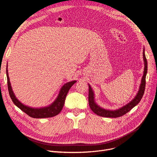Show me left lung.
I'll list each match as a JSON object with an SVG mask.
<instances>
[{"label":"left lung","instance_id":"left-lung-1","mask_svg":"<svg viewBox=\"0 0 157 157\" xmlns=\"http://www.w3.org/2000/svg\"><path fill=\"white\" fill-rule=\"evenodd\" d=\"M143 59L144 62V74L141 80V84L140 85L139 90L135 97L134 99L132 101L130 102L127 104V105H124L120 109L116 110V111H109L106 110L103 108H100L99 106L97 105L95 101H94V94L93 92V90L91 88V86L89 85V94H88V102L89 105L90 107V109L92 111L95 113L96 114L98 115V116L105 117V118H117L127 113L128 111H130L134 107H135L137 104H139L140 101L141 100V98L144 95V90H145V86H146V76L147 74V60L144 53V49H143Z\"/></svg>","mask_w":157,"mask_h":157}]
</instances>
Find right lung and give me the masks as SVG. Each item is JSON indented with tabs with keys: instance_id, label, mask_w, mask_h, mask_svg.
<instances>
[{
	"instance_id": "right-lung-1",
	"label": "right lung",
	"mask_w": 157,
	"mask_h": 157,
	"mask_svg": "<svg viewBox=\"0 0 157 157\" xmlns=\"http://www.w3.org/2000/svg\"><path fill=\"white\" fill-rule=\"evenodd\" d=\"M6 74L7 79L8 91H9L10 97L12 99L13 103L21 111L28 114L29 117L34 118H51L56 116L57 114H59L63 108V106L65 103V97L69 92V89L76 82V81H72L71 82H69V83L65 84L61 88L60 94L59 96H58L56 101L52 105L46 107V108L34 109L23 105L16 98L11 86L9 76H8L7 67L6 68Z\"/></svg>"
}]
</instances>
